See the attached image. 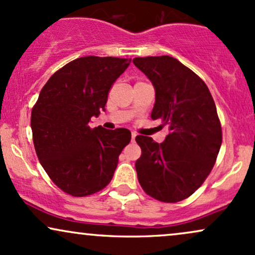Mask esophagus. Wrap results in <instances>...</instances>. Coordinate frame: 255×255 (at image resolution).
Instances as JSON below:
<instances>
[{"label":"esophagus","mask_w":255,"mask_h":255,"mask_svg":"<svg viewBox=\"0 0 255 255\" xmlns=\"http://www.w3.org/2000/svg\"><path fill=\"white\" fill-rule=\"evenodd\" d=\"M137 136V134L135 133V131H133V133H131V140H135V137Z\"/></svg>","instance_id":"obj_1"}]
</instances>
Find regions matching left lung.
Wrapping results in <instances>:
<instances>
[{
	"mask_svg": "<svg viewBox=\"0 0 255 255\" xmlns=\"http://www.w3.org/2000/svg\"><path fill=\"white\" fill-rule=\"evenodd\" d=\"M133 63L154 87L152 120L170 128L161 143L135 137L142 152L135 162L137 179L158 201H183L203 184L220 152L222 130L215 102L205 83L176 58H134Z\"/></svg>",
	"mask_w": 255,
	"mask_h": 255,
	"instance_id": "8db88e82",
	"label": "left lung"
}]
</instances>
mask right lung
Returning a JSON list of instances; mask_svg holds the SVG:
<instances>
[{
  "instance_id": "1",
  "label": "right lung",
  "mask_w": 255,
  "mask_h": 255,
  "mask_svg": "<svg viewBox=\"0 0 255 255\" xmlns=\"http://www.w3.org/2000/svg\"><path fill=\"white\" fill-rule=\"evenodd\" d=\"M131 59L82 57L54 73L40 91L30 127L40 164L58 188L83 197L110 183L119 155L129 143L126 128L91 129L104 112L109 89Z\"/></svg>"
}]
</instances>
